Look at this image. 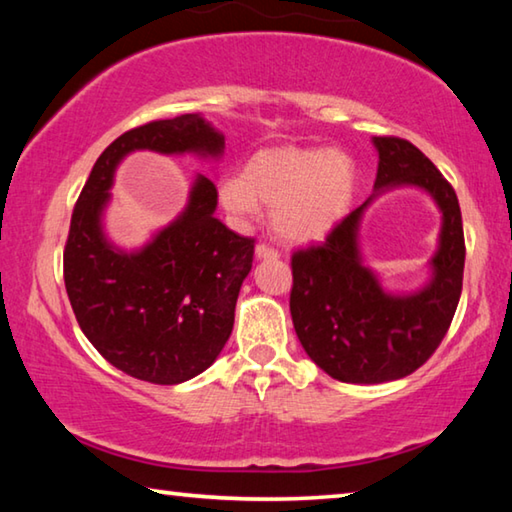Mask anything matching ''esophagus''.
<instances>
[{"label": "esophagus", "mask_w": 512, "mask_h": 512, "mask_svg": "<svg viewBox=\"0 0 512 512\" xmlns=\"http://www.w3.org/2000/svg\"><path fill=\"white\" fill-rule=\"evenodd\" d=\"M255 257H257V259H277V257H280V253H277V250L271 248V246L259 244V246L255 248Z\"/></svg>", "instance_id": "esophagus-1"}]
</instances>
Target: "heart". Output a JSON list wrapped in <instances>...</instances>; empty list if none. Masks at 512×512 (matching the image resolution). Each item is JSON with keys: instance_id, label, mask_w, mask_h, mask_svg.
I'll return each mask as SVG.
<instances>
[{"instance_id": "1", "label": "heart", "mask_w": 512, "mask_h": 512, "mask_svg": "<svg viewBox=\"0 0 512 512\" xmlns=\"http://www.w3.org/2000/svg\"><path fill=\"white\" fill-rule=\"evenodd\" d=\"M357 171L348 155L325 146H273L246 162L244 176L221 180L219 201L235 221L271 205V228L289 244L325 239L348 214Z\"/></svg>"}]
</instances>
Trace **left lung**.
<instances>
[{
  "label": "left lung",
  "mask_w": 512,
  "mask_h": 512,
  "mask_svg": "<svg viewBox=\"0 0 512 512\" xmlns=\"http://www.w3.org/2000/svg\"><path fill=\"white\" fill-rule=\"evenodd\" d=\"M379 153L375 192L329 232L325 244L291 257V318L309 359L345 384L402 379L445 339L463 289L465 239L452 185L433 162L400 137H372ZM400 186L427 191L444 214L428 284L411 294L380 287L362 264V212L381 193Z\"/></svg>",
  "instance_id": "left-lung-1"
}]
</instances>
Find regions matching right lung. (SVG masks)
Wrapping results in <instances>:
<instances>
[{"label": "right lung", "mask_w": 512, "mask_h": 512, "mask_svg": "<svg viewBox=\"0 0 512 512\" xmlns=\"http://www.w3.org/2000/svg\"><path fill=\"white\" fill-rule=\"evenodd\" d=\"M223 149V133L201 115L149 121L99 155L76 201L63 255L67 296L101 357L135 379L183 384L212 366L235 325L255 241L216 219V185L198 173L176 219L142 248H119L103 230L115 171L135 151L219 160Z\"/></svg>", "instance_id": "obj_1"}]
</instances>
